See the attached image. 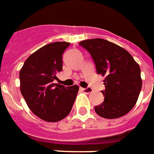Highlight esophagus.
<instances>
[{"label": "esophagus", "instance_id": "esophagus-1", "mask_svg": "<svg viewBox=\"0 0 154 154\" xmlns=\"http://www.w3.org/2000/svg\"><path fill=\"white\" fill-rule=\"evenodd\" d=\"M81 90L82 91H84L86 94H89V93H91L93 91V90L90 87H86V88H81Z\"/></svg>", "mask_w": 154, "mask_h": 154}]
</instances>
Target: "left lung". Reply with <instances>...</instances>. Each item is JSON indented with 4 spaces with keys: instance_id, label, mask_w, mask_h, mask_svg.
<instances>
[{
    "instance_id": "8db88e82",
    "label": "left lung",
    "mask_w": 154,
    "mask_h": 154,
    "mask_svg": "<svg viewBox=\"0 0 154 154\" xmlns=\"http://www.w3.org/2000/svg\"><path fill=\"white\" fill-rule=\"evenodd\" d=\"M79 45L89 51L97 73L105 76V90L102 91L104 101L94 107L96 113L106 119H116L128 113L142 86L139 64L128 51L106 39H87Z\"/></svg>"
}]
</instances>
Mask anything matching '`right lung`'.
Wrapping results in <instances>:
<instances>
[{
	"label": "right lung",
	"mask_w": 154,
	"mask_h": 154,
	"mask_svg": "<svg viewBox=\"0 0 154 154\" xmlns=\"http://www.w3.org/2000/svg\"><path fill=\"white\" fill-rule=\"evenodd\" d=\"M70 45L56 42L31 54L20 70V90L30 111L48 122L65 118L72 110L79 87L54 83L62 71V55Z\"/></svg>",
	"instance_id": "add662e5"
}]
</instances>
